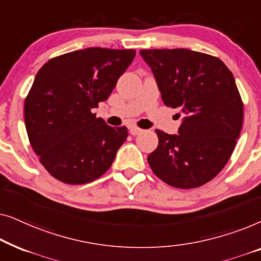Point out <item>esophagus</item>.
Returning a JSON list of instances; mask_svg holds the SVG:
<instances>
[{"label":"esophagus","instance_id":"obj_1","mask_svg":"<svg viewBox=\"0 0 261 261\" xmlns=\"http://www.w3.org/2000/svg\"><path fill=\"white\" fill-rule=\"evenodd\" d=\"M129 133H130L132 135H138V134L142 133V129H141V128H139V127L130 126V127H129Z\"/></svg>","mask_w":261,"mask_h":261}]
</instances>
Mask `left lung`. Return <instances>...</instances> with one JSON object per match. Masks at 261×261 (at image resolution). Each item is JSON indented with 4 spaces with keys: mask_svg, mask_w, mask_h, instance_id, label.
Segmentation results:
<instances>
[{
    "mask_svg": "<svg viewBox=\"0 0 261 261\" xmlns=\"http://www.w3.org/2000/svg\"><path fill=\"white\" fill-rule=\"evenodd\" d=\"M164 103L185 114L178 134L155 129L158 147L147 156L153 173L178 189L214 179L233 153L244 120V102L222 60L187 48L141 49Z\"/></svg>",
    "mask_w": 261,
    "mask_h": 261,
    "instance_id": "left-lung-1",
    "label": "left lung"
}]
</instances>
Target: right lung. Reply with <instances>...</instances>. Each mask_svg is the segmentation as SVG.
Wrapping results in <instances>:
<instances>
[{"instance_id": "1", "label": "right lung", "mask_w": 261, "mask_h": 261, "mask_svg": "<svg viewBox=\"0 0 261 261\" xmlns=\"http://www.w3.org/2000/svg\"><path fill=\"white\" fill-rule=\"evenodd\" d=\"M135 49L90 47L49 59L24 98V124L39 162L56 179L80 185L110 169L128 137L91 112L106 101Z\"/></svg>"}]
</instances>
